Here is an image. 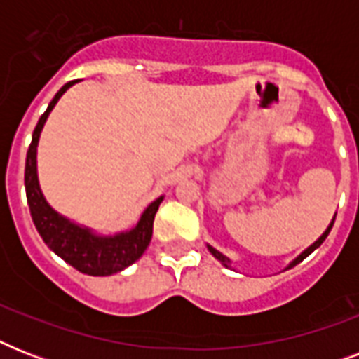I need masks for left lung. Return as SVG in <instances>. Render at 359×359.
<instances>
[{
    "instance_id": "obj_1",
    "label": "left lung",
    "mask_w": 359,
    "mask_h": 359,
    "mask_svg": "<svg viewBox=\"0 0 359 359\" xmlns=\"http://www.w3.org/2000/svg\"><path fill=\"white\" fill-rule=\"evenodd\" d=\"M334 222H335V218H334V219H332V224H330V225H328V229L324 231V233H323V236H320V238H318V240H317V242H315V244H311V245H309V248H307V250H306V251H304V253H302V255H298V257H296L294 261L290 262V264H289V266H287V268H292V266H296V264H298V262H302V261H304V259H306V257H307V255H309V253H313V251L317 250L318 245L323 244L324 240H326V236H328V235H330V231H332V227H334ZM208 251H210V253H212V255H214V257H216V259H218V261H219V262H222V264H224V266L231 268V261H229V257H225V255H224V253H219V251H218V250H214L212 245H208Z\"/></svg>"
}]
</instances>
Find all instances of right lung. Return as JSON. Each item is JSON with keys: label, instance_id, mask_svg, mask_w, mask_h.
<instances>
[{"label": "right lung", "instance_id": "1", "mask_svg": "<svg viewBox=\"0 0 359 359\" xmlns=\"http://www.w3.org/2000/svg\"><path fill=\"white\" fill-rule=\"evenodd\" d=\"M74 83L76 81H69L59 89L33 130L31 145L25 158V196H27L31 218L39 235L55 255L87 276H111L134 264L143 255L147 245L151 244L152 224H154V216L163 197H158L156 201H152L145 208V212L141 214L134 229L115 236L95 235L91 229L72 224L70 219L57 214L48 205L39 186V177H36V145H39L42 126L46 123L50 111L57 104L59 98L63 97V93Z\"/></svg>", "mask_w": 359, "mask_h": 359}]
</instances>
